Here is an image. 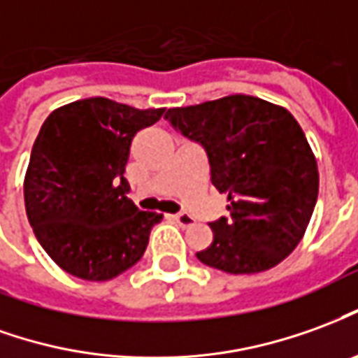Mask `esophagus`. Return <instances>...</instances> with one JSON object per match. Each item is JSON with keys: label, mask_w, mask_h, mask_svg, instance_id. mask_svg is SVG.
I'll use <instances>...</instances> for the list:
<instances>
[{"label": "esophagus", "mask_w": 358, "mask_h": 358, "mask_svg": "<svg viewBox=\"0 0 358 358\" xmlns=\"http://www.w3.org/2000/svg\"><path fill=\"white\" fill-rule=\"evenodd\" d=\"M172 219L178 222L182 229H186V227H192V224L196 222V219H194L192 215H187V213H176L174 217H172Z\"/></svg>", "instance_id": "obj_1"}]
</instances>
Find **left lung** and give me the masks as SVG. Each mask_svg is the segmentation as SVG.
<instances>
[{"label":"left lung","instance_id":"1","mask_svg":"<svg viewBox=\"0 0 358 358\" xmlns=\"http://www.w3.org/2000/svg\"><path fill=\"white\" fill-rule=\"evenodd\" d=\"M164 120L203 147L213 186L229 196V217L209 222L213 242L197 252L205 266L257 273L277 266L301 242L318 199V164L291 112L231 94Z\"/></svg>","mask_w":358,"mask_h":358}]
</instances>
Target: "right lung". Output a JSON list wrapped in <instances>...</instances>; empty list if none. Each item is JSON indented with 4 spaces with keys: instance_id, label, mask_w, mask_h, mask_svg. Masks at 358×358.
Masks as SVG:
<instances>
[{
    "instance_id": "obj_1",
    "label": "right lung",
    "mask_w": 358,
    "mask_h": 358,
    "mask_svg": "<svg viewBox=\"0 0 358 358\" xmlns=\"http://www.w3.org/2000/svg\"><path fill=\"white\" fill-rule=\"evenodd\" d=\"M162 114L94 96L54 110L42 124L24 207L40 246L64 271L108 281L141 259L162 215L137 209L124 174L134 136Z\"/></svg>"
}]
</instances>
